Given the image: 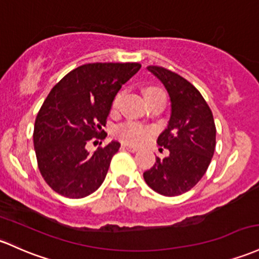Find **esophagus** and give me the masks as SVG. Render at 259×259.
Listing matches in <instances>:
<instances>
[{"mask_svg": "<svg viewBox=\"0 0 259 259\" xmlns=\"http://www.w3.org/2000/svg\"><path fill=\"white\" fill-rule=\"evenodd\" d=\"M121 147H123V149H125V150H127V151H130V152H136L138 151V147H134V146H130V145H126V144H123L121 145Z\"/></svg>", "mask_w": 259, "mask_h": 259, "instance_id": "1", "label": "esophagus"}]
</instances>
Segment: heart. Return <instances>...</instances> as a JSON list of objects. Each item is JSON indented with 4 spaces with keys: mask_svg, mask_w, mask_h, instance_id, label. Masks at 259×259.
<instances>
[{
    "mask_svg": "<svg viewBox=\"0 0 259 259\" xmlns=\"http://www.w3.org/2000/svg\"><path fill=\"white\" fill-rule=\"evenodd\" d=\"M161 93L163 92L157 90V88H147L145 95H146V99H150L155 97V96L161 95ZM120 99L121 93H118L112 102L113 109H116V108H118L119 103H120ZM115 135L125 144L141 145L146 143V141L151 138L152 129L144 124L136 123V121H126V123H123L119 125V126H116Z\"/></svg>",
    "mask_w": 259,
    "mask_h": 259,
    "instance_id": "obj_1",
    "label": "heart"
}]
</instances>
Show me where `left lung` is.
I'll use <instances>...</instances> for the list:
<instances>
[{
  "mask_svg": "<svg viewBox=\"0 0 259 259\" xmlns=\"http://www.w3.org/2000/svg\"><path fill=\"white\" fill-rule=\"evenodd\" d=\"M162 82L171 99L168 126L157 144L169 150V156L144 172L150 188L166 197L188 192L208 169L217 145V127L211 109L200 92L178 73L161 66H147Z\"/></svg>",
  "mask_w": 259,
  "mask_h": 259,
  "instance_id": "left-lung-1",
  "label": "left lung"
}]
</instances>
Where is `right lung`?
<instances>
[{
	"label": "right lung",
	"mask_w": 259,
	"mask_h": 259,
	"mask_svg": "<svg viewBox=\"0 0 259 259\" xmlns=\"http://www.w3.org/2000/svg\"><path fill=\"white\" fill-rule=\"evenodd\" d=\"M140 67L139 62L82 65L50 91L35 118L33 143L41 177L54 192L79 199L103 183L120 144L112 141L93 153L87 144L106 138L102 126L113 99Z\"/></svg>",
	"instance_id": "add662e5"
}]
</instances>
